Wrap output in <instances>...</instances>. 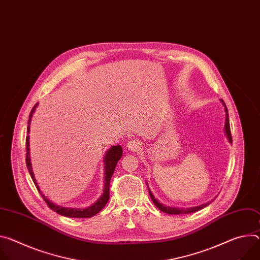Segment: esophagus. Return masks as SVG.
<instances>
[{"label": "esophagus", "instance_id": "34e87169", "mask_svg": "<svg viewBox=\"0 0 260 260\" xmlns=\"http://www.w3.org/2000/svg\"><path fill=\"white\" fill-rule=\"evenodd\" d=\"M141 147H142V144L138 140H131L127 142V148L131 151H139Z\"/></svg>", "mask_w": 260, "mask_h": 260}]
</instances>
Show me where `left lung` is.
<instances>
[{
  "label": "left lung",
  "instance_id": "obj_1",
  "mask_svg": "<svg viewBox=\"0 0 260 260\" xmlns=\"http://www.w3.org/2000/svg\"><path fill=\"white\" fill-rule=\"evenodd\" d=\"M222 102V105L224 106V110H225V113H226V118H225V125H224V133H225V136L228 140L229 143H232V138H231V133H230V125H229V117H228V110H227V107L225 105V103L221 100ZM147 184V183H146ZM148 186V185H147ZM148 191H149V195H150V198L151 200L153 201L154 205L162 212H166V214H169V215H182V214H190V212H195V211H198L202 208H204L205 206H207L209 202L207 203H204V204H201L199 206H194V207H188V208H179V207H172V206H167V205H164L162 203H160L152 194V192L150 191V188L148 186Z\"/></svg>",
  "mask_w": 260,
  "mask_h": 260
}]
</instances>
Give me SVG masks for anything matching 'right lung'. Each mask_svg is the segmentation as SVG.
Returning <instances> with one entry per match:
<instances>
[{
    "instance_id": "right-lung-1",
    "label": "right lung",
    "mask_w": 260,
    "mask_h": 260,
    "mask_svg": "<svg viewBox=\"0 0 260 260\" xmlns=\"http://www.w3.org/2000/svg\"><path fill=\"white\" fill-rule=\"evenodd\" d=\"M38 104H36L29 116V120H28V127H27V134L30 133V124H31V119L32 116L37 108ZM30 136H27L26 138V162H27V167L29 170V173L32 177L33 182L35 183L38 192L40 193V195L42 196V198L44 199V201L46 202L54 211H56L57 214L64 216V217H69V218H90L95 216L96 214L105 207V205L108 203L109 198H110V180L111 177L114 173V170L116 168V165L118 162V160L120 159V157L122 156V147L120 145H116V146H112L105 154L104 157V162H105V178H104V193L102 194V196L99 198V200L96 202H94L92 205H90L87 208H77V207H64V206H60L58 204H55L54 202H52L51 200H49L46 198L42 192L40 191V187L38 186V183L35 179L34 173H33V169H32V164H31V156H30V142H29Z\"/></svg>"
}]
</instances>
